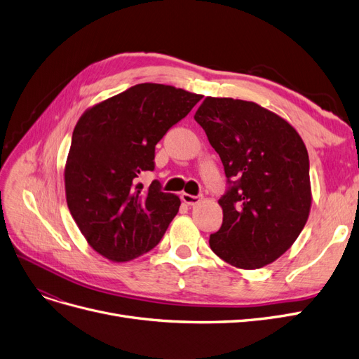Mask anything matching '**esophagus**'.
<instances>
[{"label": "esophagus", "mask_w": 359, "mask_h": 359, "mask_svg": "<svg viewBox=\"0 0 359 359\" xmlns=\"http://www.w3.org/2000/svg\"><path fill=\"white\" fill-rule=\"evenodd\" d=\"M202 196H191V194H189V193H182L181 194V200L182 202L185 203V205H189V206H196V205H198L200 202H202Z\"/></svg>", "instance_id": "esophagus-1"}]
</instances>
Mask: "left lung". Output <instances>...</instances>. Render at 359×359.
<instances>
[{"mask_svg": "<svg viewBox=\"0 0 359 359\" xmlns=\"http://www.w3.org/2000/svg\"><path fill=\"white\" fill-rule=\"evenodd\" d=\"M194 119L231 184L218 200L224 219L219 231L210 234V249L240 269L274 262L292 248L309 217L304 140L277 113L245 100L206 97Z\"/></svg>", "mask_w": 359, "mask_h": 359, "instance_id": "8db88e82", "label": "left lung"}]
</instances>
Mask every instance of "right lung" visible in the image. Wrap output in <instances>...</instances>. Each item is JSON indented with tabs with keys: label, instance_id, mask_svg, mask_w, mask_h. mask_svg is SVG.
<instances>
[{
	"label": "right lung",
	"instance_id": "obj_1",
	"mask_svg": "<svg viewBox=\"0 0 359 359\" xmlns=\"http://www.w3.org/2000/svg\"><path fill=\"white\" fill-rule=\"evenodd\" d=\"M202 98L163 83H138L83 111L65 166L66 202L88 245L111 262L151 250L178 213V196L147 189L154 147Z\"/></svg>",
	"mask_w": 359,
	"mask_h": 359
}]
</instances>
